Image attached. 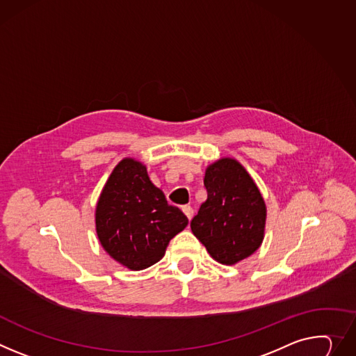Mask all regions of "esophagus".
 Listing matches in <instances>:
<instances>
[{
    "label": "esophagus",
    "instance_id": "obj_1",
    "mask_svg": "<svg viewBox=\"0 0 356 356\" xmlns=\"http://www.w3.org/2000/svg\"><path fill=\"white\" fill-rule=\"evenodd\" d=\"M181 210H183V213L186 214V217H187L188 220L193 218V214H195V210H193L190 206H183Z\"/></svg>",
    "mask_w": 356,
    "mask_h": 356
}]
</instances>
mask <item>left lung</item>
Returning <instances> with one entry per match:
<instances>
[{
	"label": "left lung",
	"instance_id": "1",
	"mask_svg": "<svg viewBox=\"0 0 356 356\" xmlns=\"http://www.w3.org/2000/svg\"><path fill=\"white\" fill-rule=\"evenodd\" d=\"M207 200L190 227L216 261L232 266L250 257L264 238L266 203L247 170L234 159H220L204 176Z\"/></svg>",
	"mask_w": 356,
	"mask_h": 356
}]
</instances>
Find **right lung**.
Here are the masks:
<instances>
[{
	"mask_svg": "<svg viewBox=\"0 0 356 356\" xmlns=\"http://www.w3.org/2000/svg\"><path fill=\"white\" fill-rule=\"evenodd\" d=\"M187 222L134 159H123L113 169L96 206V233L102 247L135 271L160 261L169 241Z\"/></svg>",
	"mask_w": 356,
	"mask_h": 356,
	"instance_id": "right-lung-1",
	"label": "right lung"
}]
</instances>
